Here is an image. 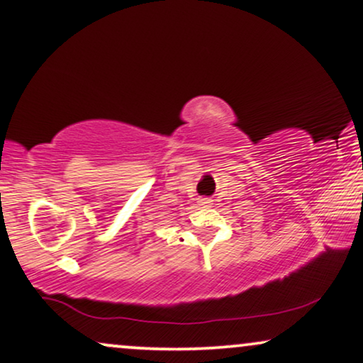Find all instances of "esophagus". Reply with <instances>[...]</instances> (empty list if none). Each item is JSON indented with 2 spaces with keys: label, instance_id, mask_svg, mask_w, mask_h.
<instances>
[{
  "label": "esophagus",
  "instance_id": "obj_1",
  "mask_svg": "<svg viewBox=\"0 0 363 363\" xmlns=\"http://www.w3.org/2000/svg\"><path fill=\"white\" fill-rule=\"evenodd\" d=\"M199 206H203V208H206V206H209V204H211V199H208V198H201L199 199Z\"/></svg>",
  "mask_w": 363,
  "mask_h": 363
}]
</instances>
